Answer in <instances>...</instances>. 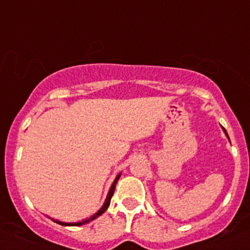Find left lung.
<instances>
[{"mask_svg":"<svg viewBox=\"0 0 250 250\" xmlns=\"http://www.w3.org/2000/svg\"><path fill=\"white\" fill-rule=\"evenodd\" d=\"M224 132H225V133H226V130H225V129H224ZM226 135H228V133H226ZM228 138H229V137H228ZM229 140H230V139H229Z\"/></svg>","mask_w":250,"mask_h":250,"instance_id":"8db88e82","label":"left lung"}]
</instances>
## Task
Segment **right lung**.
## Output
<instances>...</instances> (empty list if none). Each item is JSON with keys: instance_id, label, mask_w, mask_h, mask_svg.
Listing matches in <instances>:
<instances>
[{"instance_id": "add662e5", "label": "right lung", "mask_w": 250, "mask_h": 250, "mask_svg": "<svg viewBox=\"0 0 250 250\" xmlns=\"http://www.w3.org/2000/svg\"><path fill=\"white\" fill-rule=\"evenodd\" d=\"M120 176H121V174H118L117 178L115 179V181H113V184H112V185H111V188H110V191H109V195H107V197H106V201H105L104 206H103L102 208H100V210H98V213H95L94 215L90 216L89 219H85V220L81 221V223H74V224H72V223H62V221H57V223H58V224H60V225H65V226H80V225H83V224L89 223V221L94 220V219H97L98 216L102 215V214L104 213V211L106 210L107 208H109L110 202H111V197H112V196H113V192H115L116 184H117V181H118V179H120Z\"/></svg>"}]
</instances>
